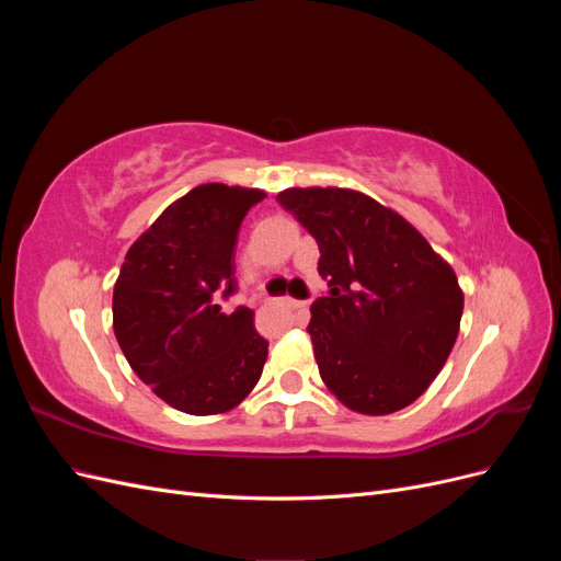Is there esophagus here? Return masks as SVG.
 <instances>
[{
	"mask_svg": "<svg viewBox=\"0 0 561 561\" xmlns=\"http://www.w3.org/2000/svg\"><path fill=\"white\" fill-rule=\"evenodd\" d=\"M280 301L285 304V307H290V309H304V307H307V304H304V301L290 299V297H285V299H280Z\"/></svg>",
	"mask_w": 561,
	"mask_h": 561,
	"instance_id": "obj_1",
	"label": "esophagus"
}]
</instances>
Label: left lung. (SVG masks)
I'll list each match as a JSON object with an SVG mask.
<instances>
[{
    "label": "left lung",
    "mask_w": 561,
    "mask_h": 561,
    "mask_svg": "<svg viewBox=\"0 0 561 561\" xmlns=\"http://www.w3.org/2000/svg\"><path fill=\"white\" fill-rule=\"evenodd\" d=\"M313 236L328 295L311 304L320 379L369 416L412 404L445 367L463 313L449 262L393 208L344 186L278 194Z\"/></svg>",
    "instance_id": "1"
}]
</instances>
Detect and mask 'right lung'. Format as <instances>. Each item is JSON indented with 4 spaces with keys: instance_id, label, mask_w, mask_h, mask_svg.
Wrapping results in <instances>:
<instances>
[{
    "instance_id": "obj_1",
    "label": "right lung",
    "mask_w": 561,
    "mask_h": 561,
    "mask_svg": "<svg viewBox=\"0 0 561 561\" xmlns=\"http://www.w3.org/2000/svg\"><path fill=\"white\" fill-rule=\"evenodd\" d=\"M264 196L219 182L194 186L140 233L118 271L116 342L135 375L184 414H225L262 377L268 342L254 330V311L222 313L217 293H233L236 236Z\"/></svg>"
}]
</instances>
